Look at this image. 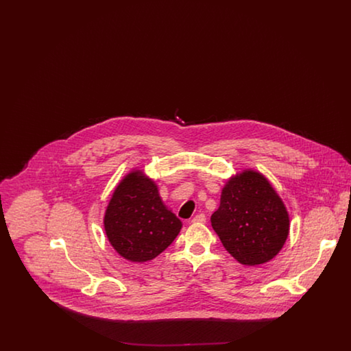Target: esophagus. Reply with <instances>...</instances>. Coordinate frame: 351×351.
I'll return each mask as SVG.
<instances>
[{"instance_id": "34e87169", "label": "esophagus", "mask_w": 351, "mask_h": 351, "mask_svg": "<svg viewBox=\"0 0 351 351\" xmlns=\"http://www.w3.org/2000/svg\"><path fill=\"white\" fill-rule=\"evenodd\" d=\"M193 223H204L205 221H206V217H205V215L204 213H199V215H196L195 217L191 219Z\"/></svg>"}]
</instances>
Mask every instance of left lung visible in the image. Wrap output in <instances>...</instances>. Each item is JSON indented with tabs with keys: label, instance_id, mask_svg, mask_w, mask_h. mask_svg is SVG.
Returning a JSON list of instances; mask_svg holds the SVG:
<instances>
[{
	"label": "left lung",
	"instance_id": "obj_1",
	"mask_svg": "<svg viewBox=\"0 0 351 351\" xmlns=\"http://www.w3.org/2000/svg\"><path fill=\"white\" fill-rule=\"evenodd\" d=\"M210 221L223 247L247 266L272 259L289 232V218L280 197L265 176L254 171H245L228 182Z\"/></svg>",
	"mask_w": 351,
	"mask_h": 351
}]
</instances>
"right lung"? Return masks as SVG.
Instances as JSON below:
<instances>
[{
    "label": "right lung",
    "mask_w": 351,
    "mask_h": 351,
    "mask_svg": "<svg viewBox=\"0 0 351 351\" xmlns=\"http://www.w3.org/2000/svg\"><path fill=\"white\" fill-rule=\"evenodd\" d=\"M104 226L109 242L121 256L132 262H146L173 242L182 221L166 209L154 182L141 172H132L116 188Z\"/></svg>",
    "instance_id": "right-lung-1"
}]
</instances>
